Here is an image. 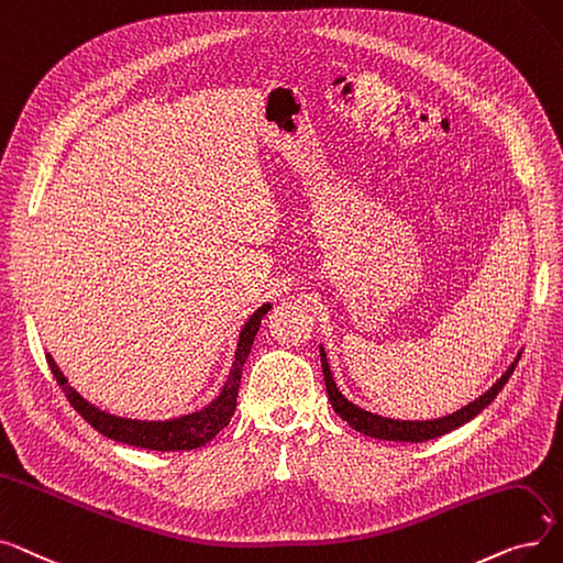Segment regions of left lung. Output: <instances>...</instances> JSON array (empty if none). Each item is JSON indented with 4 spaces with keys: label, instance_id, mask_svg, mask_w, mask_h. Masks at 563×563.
<instances>
[{
    "label": "left lung",
    "instance_id": "left-lung-1",
    "mask_svg": "<svg viewBox=\"0 0 563 563\" xmlns=\"http://www.w3.org/2000/svg\"><path fill=\"white\" fill-rule=\"evenodd\" d=\"M520 360V357H518ZM518 360L508 366V371L504 373V376L484 394L478 396L474 404L465 406L463 410L453 412L449 417H442V419H433V421H398V419H385V417H378V415H371L357 406H353L351 400H345L341 396V391L336 389L334 380H332V373H330V364H328V357L325 353L320 351V362H323V376H325V387H328V396H330V404L334 408V412L347 421V426H353L355 431L364 433V435H371V438H378V440H396V442H426V440H433V438H440L449 431H453V428H459L463 423H467L470 419H474L481 410H484L486 406L493 404V398L501 391V387L506 385V380L511 378V373L516 371V364Z\"/></svg>",
    "mask_w": 563,
    "mask_h": 563
}]
</instances>
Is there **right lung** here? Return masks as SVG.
<instances>
[{
    "mask_svg": "<svg viewBox=\"0 0 563 563\" xmlns=\"http://www.w3.org/2000/svg\"><path fill=\"white\" fill-rule=\"evenodd\" d=\"M267 311H271V305L261 307L247 320L243 332H240L235 362H233V368L229 373V380H227L222 394L212 400L208 408H203L195 415L180 417V419H172V421H137V419H121L114 415H107V412L93 408L89 400H85L68 385L64 373L59 371L57 362L52 360L49 353L45 355V360H47V366L52 368V376L57 378L59 387L64 389L68 404L104 438L130 444V446L151 449V451H190V449H199L206 442H210L231 421V415L235 410L240 376H243L245 360L252 351L254 336L261 328V318Z\"/></svg>",
    "mask_w": 563,
    "mask_h": 563,
    "instance_id": "add662e5",
    "label": "right lung"
}]
</instances>
